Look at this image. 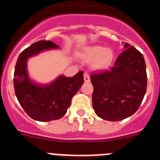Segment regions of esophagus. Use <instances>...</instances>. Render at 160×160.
Instances as JSON below:
<instances>
[{
    "label": "esophagus",
    "instance_id": "34e87169",
    "mask_svg": "<svg viewBox=\"0 0 160 160\" xmlns=\"http://www.w3.org/2000/svg\"><path fill=\"white\" fill-rule=\"evenodd\" d=\"M84 80L86 82H90V75H89V73L88 72H85L84 73Z\"/></svg>",
    "mask_w": 160,
    "mask_h": 160
}]
</instances>
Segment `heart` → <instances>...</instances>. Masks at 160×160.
I'll list each match as a JSON object with an SVG mask.
<instances>
[{"label":"heart","instance_id":"heart-1","mask_svg":"<svg viewBox=\"0 0 160 160\" xmlns=\"http://www.w3.org/2000/svg\"><path fill=\"white\" fill-rule=\"evenodd\" d=\"M82 58L87 62L92 61L91 66L94 70H105L111 66L114 60V53L111 49L102 46H94L87 47L82 53Z\"/></svg>","mask_w":160,"mask_h":160}]
</instances>
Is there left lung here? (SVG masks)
<instances>
[{
    "mask_svg": "<svg viewBox=\"0 0 160 160\" xmlns=\"http://www.w3.org/2000/svg\"><path fill=\"white\" fill-rule=\"evenodd\" d=\"M124 50L110 70L94 72L93 107L96 114L108 121H119L137 111L146 94L148 76L142 53L124 45Z\"/></svg>",
    "mask_w": 160,
    "mask_h": 160,
    "instance_id": "8db88e82",
    "label": "left lung"
}]
</instances>
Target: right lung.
Here are the masks:
<instances>
[{"instance_id": "right-lung-1", "label": "right lung", "mask_w": 160, "mask_h": 160, "mask_svg": "<svg viewBox=\"0 0 160 160\" xmlns=\"http://www.w3.org/2000/svg\"><path fill=\"white\" fill-rule=\"evenodd\" d=\"M50 41H39L24 49L17 61L13 86L17 98L25 112L32 119L48 122L59 119L66 114L73 96L84 82L83 71L73 77L61 76L52 84L38 87L31 82L26 70L28 58L43 49L58 48Z\"/></svg>"}]
</instances>
